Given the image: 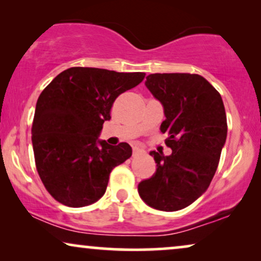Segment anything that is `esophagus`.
Here are the masks:
<instances>
[{
	"instance_id": "obj_1",
	"label": "esophagus",
	"mask_w": 261,
	"mask_h": 261,
	"mask_svg": "<svg viewBox=\"0 0 261 261\" xmlns=\"http://www.w3.org/2000/svg\"><path fill=\"white\" fill-rule=\"evenodd\" d=\"M145 152V148L142 147L141 145H134L133 146V153L134 154H138V153H144Z\"/></svg>"
}]
</instances>
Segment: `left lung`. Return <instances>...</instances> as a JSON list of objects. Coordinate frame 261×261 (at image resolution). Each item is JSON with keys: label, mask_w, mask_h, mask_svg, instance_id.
<instances>
[{"label": "left lung", "mask_w": 261, "mask_h": 261, "mask_svg": "<svg viewBox=\"0 0 261 261\" xmlns=\"http://www.w3.org/2000/svg\"><path fill=\"white\" fill-rule=\"evenodd\" d=\"M146 88L162 103L170 155L151 151L156 170L138 185L146 204L163 212L187 208L209 188L227 139V116L219 91L199 74L152 73Z\"/></svg>", "instance_id": "1"}]
</instances>
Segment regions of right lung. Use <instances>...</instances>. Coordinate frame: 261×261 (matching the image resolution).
Instances as JSON below:
<instances>
[{
  "label": "right lung",
  "instance_id": "obj_1",
  "mask_svg": "<svg viewBox=\"0 0 261 261\" xmlns=\"http://www.w3.org/2000/svg\"><path fill=\"white\" fill-rule=\"evenodd\" d=\"M144 72L70 67L39 96L32 144L46 190L64 205L81 208L105 195L109 174L132 155L127 142L99 139L117 96L137 87Z\"/></svg>",
  "mask_w": 261,
  "mask_h": 261
}]
</instances>
